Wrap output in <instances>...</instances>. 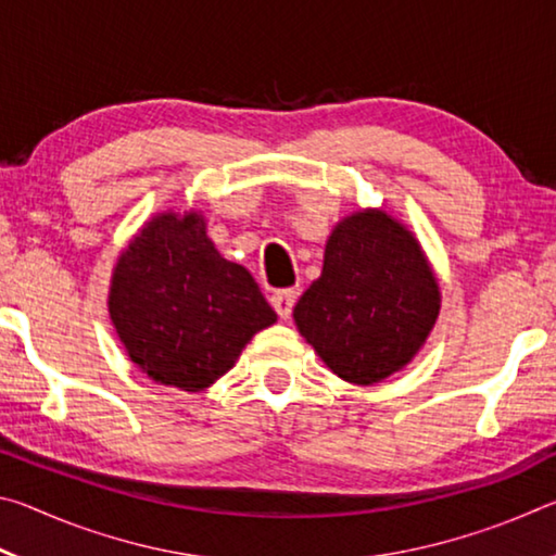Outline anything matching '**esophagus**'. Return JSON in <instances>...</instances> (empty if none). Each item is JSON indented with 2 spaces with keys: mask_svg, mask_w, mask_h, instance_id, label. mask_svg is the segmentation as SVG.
<instances>
[{
  "mask_svg": "<svg viewBox=\"0 0 556 556\" xmlns=\"http://www.w3.org/2000/svg\"><path fill=\"white\" fill-rule=\"evenodd\" d=\"M294 304H296V289H279L271 294V306H275L279 318H289Z\"/></svg>",
  "mask_w": 556,
  "mask_h": 556,
  "instance_id": "obj_1",
  "label": "esophagus"
}]
</instances>
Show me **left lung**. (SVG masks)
<instances>
[{
    "label": "left lung",
    "instance_id": "left-lung-1",
    "mask_svg": "<svg viewBox=\"0 0 556 556\" xmlns=\"http://www.w3.org/2000/svg\"><path fill=\"white\" fill-rule=\"evenodd\" d=\"M439 301L414 235L388 213L365 211L336 225L321 277L301 294L294 321L338 378L372 384L417 355Z\"/></svg>",
    "mask_w": 556,
    "mask_h": 556
}]
</instances>
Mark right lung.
<instances>
[{"instance_id": "add662e5", "label": "right lung", "mask_w": 556, "mask_h": 556, "mask_svg": "<svg viewBox=\"0 0 556 556\" xmlns=\"http://www.w3.org/2000/svg\"><path fill=\"white\" fill-rule=\"evenodd\" d=\"M108 304L131 361L186 392L213 384L277 321L250 271L220 257L199 213H162L139 230L117 260Z\"/></svg>"}]
</instances>
